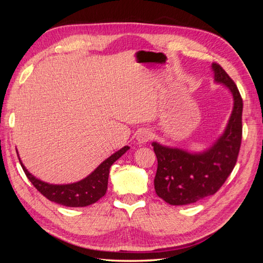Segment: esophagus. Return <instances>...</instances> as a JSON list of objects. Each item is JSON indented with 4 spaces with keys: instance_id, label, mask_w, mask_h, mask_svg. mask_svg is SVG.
<instances>
[{
    "instance_id": "esophagus-1",
    "label": "esophagus",
    "mask_w": 263,
    "mask_h": 263,
    "mask_svg": "<svg viewBox=\"0 0 263 263\" xmlns=\"http://www.w3.org/2000/svg\"><path fill=\"white\" fill-rule=\"evenodd\" d=\"M150 138H151V133L148 129H141L137 133L136 139L139 145L147 144V142L150 140Z\"/></svg>"
}]
</instances>
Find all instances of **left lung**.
<instances>
[{
  "instance_id": "left-lung-1",
  "label": "left lung",
  "mask_w": 263,
  "mask_h": 263,
  "mask_svg": "<svg viewBox=\"0 0 263 263\" xmlns=\"http://www.w3.org/2000/svg\"><path fill=\"white\" fill-rule=\"evenodd\" d=\"M215 83L222 84L233 97L234 105L226 128L203 151H190L154 141L158 159L155 190L170 205H187L213 195L232 173L242 135V99L236 84L217 63H212Z\"/></svg>"
}]
</instances>
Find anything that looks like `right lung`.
<instances>
[{"instance_id": "1", "label": "right lung", "mask_w": 263, "mask_h": 263, "mask_svg": "<svg viewBox=\"0 0 263 263\" xmlns=\"http://www.w3.org/2000/svg\"><path fill=\"white\" fill-rule=\"evenodd\" d=\"M128 149V146L119 149L115 154L105 159L89 176L78 182L69 183V184H50V183L37 179L23 164L18 153L17 156L22 168L28 180L49 201L63 206H68V208H84V206H89L98 202L102 196L105 195L110 165L117 159L121 158Z\"/></svg>"}]
</instances>
